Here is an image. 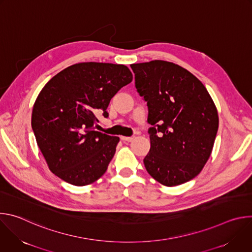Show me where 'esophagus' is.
Returning a JSON list of instances; mask_svg holds the SVG:
<instances>
[{"mask_svg": "<svg viewBox=\"0 0 252 252\" xmlns=\"http://www.w3.org/2000/svg\"><path fill=\"white\" fill-rule=\"evenodd\" d=\"M121 139L124 141H131L133 139V136H121Z\"/></svg>", "mask_w": 252, "mask_h": 252, "instance_id": "34e87169", "label": "esophagus"}]
</instances>
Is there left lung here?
<instances>
[{"mask_svg":"<svg viewBox=\"0 0 252 252\" xmlns=\"http://www.w3.org/2000/svg\"><path fill=\"white\" fill-rule=\"evenodd\" d=\"M135 88L148 101V172L165 187L194 178L212 152L219 115L203 84L183 66L155 60L132 63Z\"/></svg>","mask_w":252,"mask_h":252,"instance_id":"left-lung-1","label":"left lung"}]
</instances>
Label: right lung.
I'll use <instances>...</instances> for the list:
<instances>
[{"label": "right lung", "instance_id": "add662e5", "mask_svg": "<svg viewBox=\"0 0 252 252\" xmlns=\"http://www.w3.org/2000/svg\"><path fill=\"white\" fill-rule=\"evenodd\" d=\"M132 81L129 68L109 63H80L53 77L40 92L32 127L50 170L65 183L84 187L106 171L120 137L94 130L107 118L112 97Z\"/></svg>", "mask_w": 252, "mask_h": 252}]
</instances>
